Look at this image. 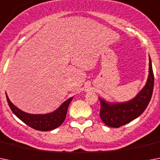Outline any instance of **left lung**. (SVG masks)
<instances>
[{
	"label": "left lung",
	"instance_id": "obj_1",
	"mask_svg": "<svg viewBox=\"0 0 160 160\" xmlns=\"http://www.w3.org/2000/svg\"><path fill=\"white\" fill-rule=\"evenodd\" d=\"M154 73L151 59L149 57V75L146 84L135 97L129 101L121 103L108 102L99 97L101 120L107 126L119 128L138 118L145 110L150 101L154 89Z\"/></svg>",
	"mask_w": 160,
	"mask_h": 160
}]
</instances>
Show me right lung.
<instances>
[{
	"label": "right lung",
	"mask_w": 160,
	"mask_h": 160,
	"mask_svg": "<svg viewBox=\"0 0 160 160\" xmlns=\"http://www.w3.org/2000/svg\"><path fill=\"white\" fill-rule=\"evenodd\" d=\"M6 100L8 102V105L11 108V111L16 114L21 121L31 128L41 130V131H49L52 130L62 124L66 117L68 107L73 97H70L65 102H63L60 107L54 110L53 112L47 113V114H29L26 112L22 111L21 109L14 105L10 99L6 95Z\"/></svg>",
	"instance_id": "add662e5"
}]
</instances>
